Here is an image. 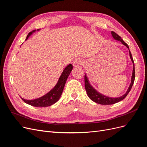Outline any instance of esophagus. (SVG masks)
<instances>
[{
	"label": "esophagus",
	"instance_id": "esophagus-1",
	"mask_svg": "<svg viewBox=\"0 0 147 147\" xmlns=\"http://www.w3.org/2000/svg\"><path fill=\"white\" fill-rule=\"evenodd\" d=\"M81 63H82V60L79 58H77L73 61V65L74 67H78L81 64Z\"/></svg>",
	"mask_w": 147,
	"mask_h": 147
}]
</instances>
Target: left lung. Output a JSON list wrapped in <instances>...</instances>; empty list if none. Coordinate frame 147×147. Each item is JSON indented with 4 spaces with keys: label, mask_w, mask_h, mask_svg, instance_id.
<instances>
[{
    "label": "left lung",
    "mask_w": 147,
    "mask_h": 147,
    "mask_svg": "<svg viewBox=\"0 0 147 147\" xmlns=\"http://www.w3.org/2000/svg\"><path fill=\"white\" fill-rule=\"evenodd\" d=\"M111 33H112V37L115 40L121 42L123 45L126 46L129 50V46L123 40L121 37H119L117 34L113 32V31H112V32ZM129 56L133 65L132 73V76H131V82L130 85L129 86L126 93L122 95L121 96L118 97H110L101 94L100 92H99L98 91H97L96 89L91 85L90 82H89V79L87 77L86 74L84 75V87H85V90L86 91V93L88 97H90L92 101H94V102H96V103L99 104L101 105H111V104L117 103V102L123 100L128 94V93L129 92V91L131 90L132 86L133 85V84H134V80H135V68H134V60H133L131 53L129 50Z\"/></svg>",
    "instance_id": "obj_1"
}]
</instances>
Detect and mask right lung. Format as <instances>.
<instances>
[{
	"label": "right lung",
	"instance_id": "obj_1",
	"mask_svg": "<svg viewBox=\"0 0 147 147\" xmlns=\"http://www.w3.org/2000/svg\"><path fill=\"white\" fill-rule=\"evenodd\" d=\"M40 30V29H37V30H34L32 32H30L28 35L27 37L26 38V40H27L28 38L31 35H32L33 33L35 32L36 31H39ZM72 69L73 66L72 64H69V65H67L64 68L63 72H62L61 76L59 78L58 81H57L54 88H53L50 91L47 92L44 96L38 97L37 99L32 100L25 99L20 96L21 98L25 103L34 107H49L55 104L60 99L62 93H63L67 79L68 77L69 76Z\"/></svg>",
	"mask_w": 147,
	"mask_h": 147
}]
</instances>
